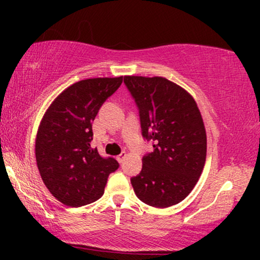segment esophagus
<instances>
[{
	"instance_id": "34e87169",
	"label": "esophagus",
	"mask_w": 260,
	"mask_h": 260,
	"mask_svg": "<svg viewBox=\"0 0 260 260\" xmlns=\"http://www.w3.org/2000/svg\"><path fill=\"white\" fill-rule=\"evenodd\" d=\"M126 157H127V154H126V153H124V151H123V153H122V154H120V155H118V156H117V157H116V159H117V161H118V162H123V161H124V159H126Z\"/></svg>"
}]
</instances>
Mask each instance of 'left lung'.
Wrapping results in <instances>:
<instances>
[{
	"mask_svg": "<svg viewBox=\"0 0 260 260\" xmlns=\"http://www.w3.org/2000/svg\"><path fill=\"white\" fill-rule=\"evenodd\" d=\"M124 84L139 109L140 127L154 150L131 178L145 204L169 208L183 201L201 177L207 157V133L192 95L164 77L126 76Z\"/></svg>",
	"mask_w": 260,
	"mask_h": 260,
	"instance_id": "1",
	"label": "left lung"
}]
</instances>
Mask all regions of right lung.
<instances>
[{
    "label": "right lung",
    "instance_id": "add662e5",
    "mask_svg": "<svg viewBox=\"0 0 260 260\" xmlns=\"http://www.w3.org/2000/svg\"><path fill=\"white\" fill-rule=\"evenodd\" d=\"M123 77L79 80L52 101L35 139L37 165L57 201L78 208L104 194L107 177L118 169L113 157L91 148V123L101 105L120 88Z\"/></svg>",
    "mask_w": 260,
    "mask_h": 260
}]
</instances>
